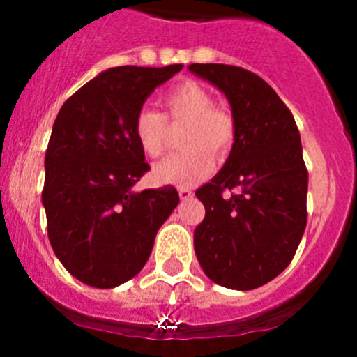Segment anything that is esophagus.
Segmentation results:
<instances>
[{
    "label": "esophagus",
    "instance_id": "obj_1",
    "mask_svg": "<svg viewBox=\"0 0 357 357\" xmlns=\"http://www.w3.org/2000/svg\"><path fill=\"white\" fill-rule=\"evenodd\" d=\"M178 197H181L182 202H185L189 200V198H193V191L189 188H181L178 189Z\"/></svg>",
    "mask_w": 357,
    "mask_h": 357
}]
</instances>
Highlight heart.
Listing matches in <instances>:
<instances>
[{
    "label": "heart",
    "instance_id": "b5f03b06",
    "mask_svg": "<svg viewBox=\"0 0 357 357\" xmlns=\"http://www.w3.org/2000/svg\"><path fill=\"white\" fill-rule=\"evenodd\" d=\"M166 118L185 121L181 153L168 157L153 168V181L159 184L195 185L204 181L216 164V156L225 157L236 139L234 118L227 110L214 107L213 98L202 85L182 82L162 94ZM160 112L143 107L134 118V134L141 150L150 157L166 150L168 127Z\"/></svg>",
    "mask_w": 357,
    "mask_h": 357
}]
</instances>
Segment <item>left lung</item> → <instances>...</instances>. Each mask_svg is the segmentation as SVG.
I'll return each mask as SVG.
<instances>
[{"instance_id": "left-lung-1", "label": "left lung", "mask_w": 357, "mask_h": 357, "mask_svg": "<svg viewBox=\"0 0 357 357\" xmlns=\"http://www.w3.org/2000/svg\"><path fill=\"white\" fill-rule=\"evenodd\" d=\"M188 69L225 94L236 123L229 159L197 189L206 218L195 229V252L213 282L255 289L291 263L307 223L301 134L288 107L255 73L227 64ZM225 188L236 193L223 197Z\"/></svg>"}]
</instances>
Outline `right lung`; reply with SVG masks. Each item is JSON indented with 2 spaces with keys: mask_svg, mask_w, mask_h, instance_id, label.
<instances>
[{
  "mask_svg": "<svg viewBox=\"0 0 357 357\" xmlns=\"http://www.w3.org/2000/svg\"><path fill=\"white\" fill-rule=\"evenodd\" d=\"M181 69L110 68L59 110L44 157L43 206L53 252L84 284L116 288L137 275L178 206L173 185L132 188L150 169L135 139V114Z\"/></svg>",
  "mask_w": 357,
  "mask_h": 357,
  "instance_id": "obj_1",
  "label": "right lung"
}]
</instances>
